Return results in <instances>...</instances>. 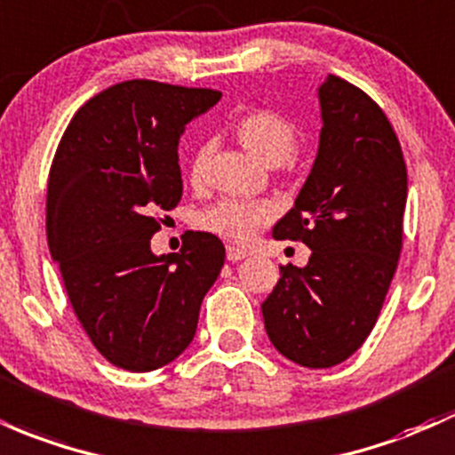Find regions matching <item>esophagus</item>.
Here are the masks:
<instances>
[{
    "label": "esophagus",
    "mask_w": 455,
    "mask_h": 455,
    "mask_svg": "<svg viewBox=\"0 0 455 455\" xmlns=\"http://www.w3.org/2000/svg\"><path fill=\"white\" fill-rule=\"evenodd\" d=\"M248 257V251H243V248H237L233 246V243H228L227 246V259L228 261H242V259Z\"/></svg>",
    "instance_id": "34e87169"
}]
</instances>
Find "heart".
Here are the masks:
<instances>
[{"instance_id": "b5f03b06", "label": "heart", "mask_w": 455, "mask_h": 455, "mask_svg": "<svg viewBox=\"0 0 455 455\" xmlns=\"http://www.w3.org/2000/svg\"><path fill=\"white\" fill-rule=\"evenodd\" d=\"M237 136L251 151L263 162L278 166L287 162L296 153L300 142L298 124L283 112L272 108H257L243 114L237 121ZM212 142L198 144L194 151L189 174L192 181L198 183L207 168ZM276 216V207L267 201H248V198H222L207 209L201 216L204 228L237 242H248L257 235L261 227H266Z\"/></svg>"}]
</instances>
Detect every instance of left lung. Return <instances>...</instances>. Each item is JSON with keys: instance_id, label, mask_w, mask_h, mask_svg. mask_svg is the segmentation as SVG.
<instances>
[{"instance_id": "obj_1", "label": "left lung", "mask_w": 455, "mask_h": 455, "mask_svg": "<svg viewBox=\"0 0 455 455\" xmlns=\"http://www.w3.org/2000/svg\"><path fill=\"white\" fill-rule=\"evenodd\" d=\"M322 136L296 207L272 235L311 248L308 266H281L261 304L269 341L308 369L343 363L365 343L403 242L406 162L371 97L337 75L319 88Z\"/></svg>"}]
</instances>
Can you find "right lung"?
I'll return each instance as SVG.
<instances>
[{
    "label": "right lung",
    "instance_id": "obj_1",
    "mask_svg": "<svg viewBox=\"0 0 455 455\" xmlns=\"http://www.w3.org/2000/svg\"><path fill=\"white\" fill-rule=\"evenodd\" d=\"M222 92L129 79L75 112L47 183V239L68 302L106 361L153 371L196 334L204 293L224 266L212 233L189 231L181 252L155 257L162 212L183 194L177 144Z\"/></svg>",
    "mask_w": 455,
    "mask_h": 455
}]
</instances>
